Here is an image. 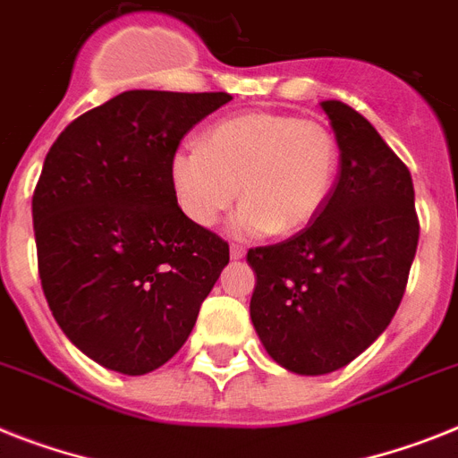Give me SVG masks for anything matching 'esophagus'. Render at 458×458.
Masks as SVG:
<instances>
[{
	"mask_svg": "<svg viewBox=\"0 0 458 458\" xmlns=\"http://www.w3.org/2000/svg\"><path fill=\"white\" fill-rule=\"evenodd\" d=\"M229 255H232V259H243V255H245V248H243V245H236V243H232V245H229Z\"/></svg>",
	"mask_w": 458,
	"mask_h": 458,
	"instance_id": "esophagus-1",
	"label": "esophagus"
}]
</instances>
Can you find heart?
Returning <instances> with one entry per match:
<instances>
[{"mask_svg": "<svg viewBox=\"0 0 458 458\" xmlns=\"http://www.w3.org/2000/svg\"><path fill=\"white\" fill-rule=\"evenodd\" d=\"M339 168V145L320 121L278 112L226 116L203 145L177 147L168 164L177 206L196 226H213L241 203L232 232L241 238L290 236L325 208Z\"/></svg>", "mask_w": 458, "mask_h": 458, "instance_id": "heart-1", "label": "heart"}]
</instances>
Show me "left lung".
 Here are the masks:
<instances>
[{"mask_svg":"<svg viewBox=\"0 0 458 458\" xmlns=\"http://www.w3.org/2000/svg\"><path fill=\"white\" fill-rule=\"evenodd\" d=\"M320 107L339 145L330 199L300 233L248 250L257 337L281 368L306 377L349 365L386 330L419 243L407 165L356 109Z\"/></svg>","mask_w":458,"mask_h":458,"instance_id":"left-lung-1","label":"left lung"}]
</instances>
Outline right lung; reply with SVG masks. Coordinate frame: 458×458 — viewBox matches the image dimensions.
I'll use <instances>...</instances> for the list:
<instances>
[{
  "mask_svg": "<svg viewBox=\"0 0 458 458\" xmlns=\"http://www.w3.org/2000/svg\"><path fill=\"white\" fill-rule=\"evenodd\" d=\"M229 93L126 90L48 149L32 196L41 288L65 337L98 365L147 374L175 356L229 264L170 187L180 140Z\"/></svg>",
  "mask_w": 458,
  "mask_h": 458,
  "instance_id": "1",
  "label": "right lung"
}]
</instances>
